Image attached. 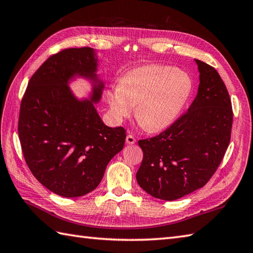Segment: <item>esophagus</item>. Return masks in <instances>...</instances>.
I'll list each match as a JSON object with an SVG mask.
<instances>
[{
	"instance_id": "1",
	"label": "esophagus",
	"mask_w": 253,
	"mask_h": 253,
	"mask_svg": "<svg viewBox=\"0 0 253 253\" xmlns=\"http://www.w3.org/2000/svg\"><path fill=\"white\" fill-rule=\"evenodd\" d=\"M135 142H136V138L135 137H133L132 135H130V133H129V135H127V137H126V143L127 144H133Z\"/></svg>"
}]
</instances>
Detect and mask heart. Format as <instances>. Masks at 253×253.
<instances>
[{
  "mask_svg": "<svg viewBox=\"0 0 253 253\" xmlns=\"http://www.w3.org/2000/svg\"><path fill=\"white\" fill-rule=\"evenodd\" d=\"M193 88L184 71L165 65L142 66L124 75L121 84L106 91L111 115L116 123L135 116L149 131L168 128L179 116Z\"/></svg>",
  "mask_w": 253,
  "mask_h": 253,
  "instance_id": "obj_1",
  "label": "heart"
}]
</instances>
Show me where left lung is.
<instances>
[{
	"label": "left lung",
	"mask_w": 253,
	"mask_h": 253,
	"mask_svg": "<svg viewBox=\"0 0 253 253\" xmlns=\"http://www.w3.org/2000/svg\"><path fill=\"white\" fill-rule=\"evenodd\" d=\"M198 93L168 129L139 140L143 159L136 178L154 198L177 200L200 189L215 173L230 141L232 102L216 69L196 60Z\"/></svg>",
	"instance_id": "1"
}]
</instances>
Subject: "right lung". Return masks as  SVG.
Returning <instances> with one entry per match:
<instances>
[{
	"label": "right lung",
	"mask_w": 253,
	"mask_h": 253,
	"mask_svg": "<svg viewBox=\"0 0 253 253\" xmlns=\"http://www.w3.org/2000/svg\"><path fill=\"white\" fill-rule=\"evenodd\" d=\"M98 65L91 47L58 52L32 75L21 100L18 136L26 163L58 196L76 198L94 190L125 143V129L106 126L94 107L104 88ZM77 77L93 84L89 99H77L69 88Z\"/></svg>",
	"instance_id": "right-lung-1"
}]
</instances>
